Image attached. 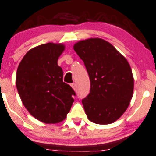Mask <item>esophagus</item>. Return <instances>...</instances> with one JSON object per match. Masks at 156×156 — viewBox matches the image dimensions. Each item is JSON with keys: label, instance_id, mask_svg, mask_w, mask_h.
<instances>
[{"label": "esophagus", "instance_id": "esophagus-1", "mask_svg": "<svg viewBox=\"0 0 156 156\" xmlns=\"http://www.w3.org/2000/svg\"><path fill=\"white\" fill-rule=\"evenodd\" d=\"M71 87L75 91H76V84H75V83H73V84H71Z\"/></svg>", "mask_w": 156, "mask_h": 156}]
</instances>
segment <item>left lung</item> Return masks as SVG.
I'll return each instance as SVG.
<instances>
[{
	"instance_id": "8db88e82",
	"label": "left lung",
	"mask_w": 156,
	"mask_h": 156,
	"mask_svg": "<svg viewBox=\"0 0 156 156\" xmlns=\"http://www.w3.org/2000/svg\"><path fill=\"white\" fill-rule=\"evenodd\" d=\"M73 50L84 62L91 82L90 93L82 100L88 120L110 124L124 113L133 95L134 78L124 56L100 38L82 40Z\"/></svg>"
}]
</instances>
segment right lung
<instances>
[{"label": "right lung", "instance_id": "right-lung-1", "mask_svg": "<svg viewBox=\"0 0 156 156\" xmlns=\"http://www.w3.org/2000/svg\"><path fill=\"white\" fill-rule=\"evenodd\" d=\"M65 45L47 43L32 48L18 67L16 87L25 108L44 123L64 120L70 112L75 92L63 82L58 58Z\"/></svg>", "mask_w": 156, "mask_h": 156}]
</instances>
